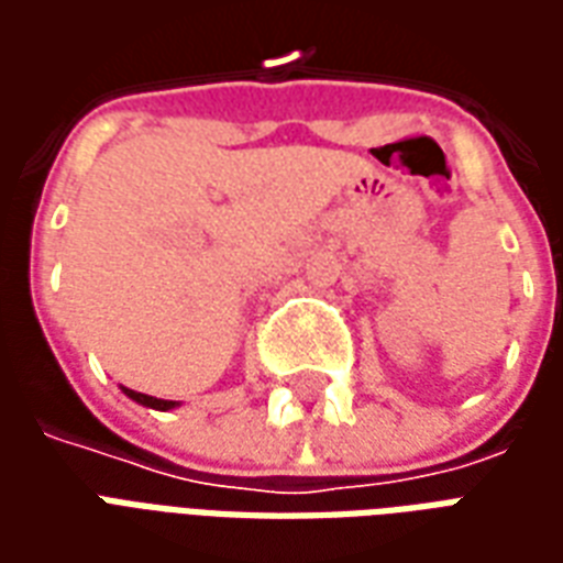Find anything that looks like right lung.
I'll return each mask as SVG.
<instances>
[{
  "label": "right lung",
  "mask_w": 563,
  "mask_h": 563,
  "mask_svg": "<svg viewBox=\"0 0 563 563\" xmlns=\"http://www.w3.org/2000/svg\"><path fill=\"white\" fill-rule=\"evenodd\" d=\"M123 389V395L126 398H132L135 404H141V407H150V410H174V407H180V401H165V398H153V395H144V391H135V389H126V386H120Z\"/></svg>",
  "instance_id": "obj_1"
}]
</instances>
